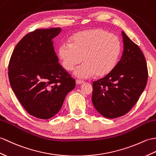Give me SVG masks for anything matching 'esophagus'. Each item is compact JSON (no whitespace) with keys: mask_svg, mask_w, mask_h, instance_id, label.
Listing matches in <instances>:
<instances>
[{"mask_svg":"<svg viewBox=\"0 0 156 156\" xmlns=\"http://www.w3.org/2000/svg\"><path fill=\"white\" fill-rule=\"evenodd\" d=\"M76 84H82V83H84V82L83 80H76Z\"/></svg>","mask_w":156,"mask_h":156,"instance_id":"1","label":"esophagus"}]
</instances>
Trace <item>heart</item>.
<instances>
[{
	"label": "heart",
	"mask_w": 156,
	"mask_h": 156,
	"mask_svg": "<svg viewBox=\"0 0 156 156\" xmlns=\"http://www.w3.org/2000/svg\"><path fill=\"white\" fill-rule=\"evenodd\" d=\"M122 44L116 35L102 29L81 32L71 39V43L62 42L58 54L63 68L71 71L83 60L74 71L80 78L96 75L104 76L114 69L121 52Z\"/></svg>",
	"instance_id": "1"
}]
</instances>
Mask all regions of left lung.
<instances>
[{
    "mask_svg": "<svg viewBox=\"0 0 156 156\" xmlns=\"http://www.w3.org/2000/svg\"><path fill=\"white\" fill-rule=\"evenodd\" d=\"M122 34L121 59L109 74L92 83V103L107 118L127 114L138 101L147 81V63L142 50L123 31Z\"/></svg>",
    "mask_w": 156,
    "mask_h": 156,
    "instance_id": "left-lung-1",
    "label": "left lung"
}]
</instances>
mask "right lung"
<instances>
[{
	"mask_svg": "<svg viewBox=\"0 0 156 156\" xmlns=\"http://www.w3.org/2000/svg\"><path fill=\"white\" fill-rule=\"evenodd\" d=\"M60 28L36 29L16 45L9 63L10 86L29 114L39 119L59 112L76 81L61 66L52 39Z\"/></svg>",
	"mask_w": 156,
	"mask_h": 156,
	"instance_id": "add662e5",
	"label": "right lung"
}]
</instances>
